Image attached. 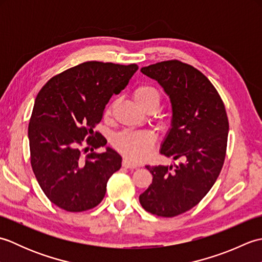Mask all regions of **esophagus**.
Returning a JSON list of instances; mask_svg holds the SVG:
<instances>
[{
  "label": "esophagus",
  "mask_w": 262,
  "mask_h": 262,
  "mask_svg": "<svg viewBox=\"0 0 262 262\" xmlns=\"http://www.w3.org/2000/svg\"><path fill=\"white\" fill-rule=\"evenodd\" d=\"M122 166H125V168H127V169H135V168H137L138 164H135V163L130 162L129 160L124 159L122 160Z\"/></svg>",
  "instance_id": "obj_1"
}]
</instances>
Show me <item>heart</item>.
<instances>
[{
	"mask_svg": "<svg viewBox=\"0 0 262 262\" xmlns=\"http://www.w3.org/2000/svg\"><path fill=\"white\" fill-rule=\"evenodd\" d=\"M133 99L143 110L159 107L161 92L151 84L138 85L133 92ZM114 102H110L105 109L109 116ZM114 145L118 151L132 161H143L148 158L155 143V135L149 130H125L114 137Z\"/></svg>",
	"mask_w": 262,
	"mask_h": 262,
	"instance_id": "heart-1",
	"label": "heart"
}]
</instances>
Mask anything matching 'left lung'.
<instances>
[{
	"instance_id": "8db88e82",
	"label": "left lung",
	"mask_w": 262,
	"mask_h": 262,
	"mask_svg": "<svg viewBox=\"0 0 262 262\" xmlns=\"http://www.w3.org/2000/svg\"><path fill=\"white\" fill-rule=\"evenodd\" d=\"M141 72L170 99L171 127L160 153L182 162L145 165L153 180L140 194V203L148 213L173 217L194 207L214 186L224 163L229 120L219 92L191 65L165 60Z\"/></svg>"
}]
</instances>
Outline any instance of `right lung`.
I'll return each mask as SVG.
<instances>
[{"instance_id": "1", "label": "right lung", "mask_w": 262, "mask_h": 262, "mask_svg": "<svg viewBox=\"0 0 262 262\" xmlns=\"http://www.w3.org/2000/svg\"><path fill=\"white\" fill-rule=\"evenodd\" d=\"M137 70L136 64L85 62L54 76L39 91L28 127L31 166L42 191L59 208L83 211L103 199L121 157L93 128L110 98L124 90ZM85 137L93 148L106 151L97 155L92 148L83 157Z\"/></svg>"}]
</instances>
